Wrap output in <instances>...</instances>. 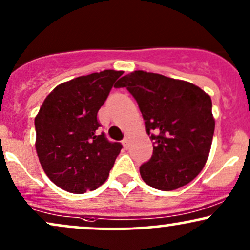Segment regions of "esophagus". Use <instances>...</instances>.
I'll return each instance as SVG.
<instances>
[{"label":"esophagus","mask_w":250,"mask_h":250,"mask_svg":"<svg viewBox=\"0 0 250 250\" xmlns=\"http://www.w3.org/2000/svg\"><path fill=\"white\" fill-rule=\"evenodd\" d=\"M122 144H123V146H125V148H129V144H130V140H129L128 136H125V138H123Z\"/></svg>","instance_id":"1"}]
</instances>
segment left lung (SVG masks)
<instances>
[{
  "mask_svg": "<svg viewBox=\"0 0 250 250\" xmlns=\"http://www.w3.org/2000/svg\"><path fill=\"white\" fill-rule=\"evenodd\" d=\"M115 87L134 96L154 141L151 158L140 167L142 179L161 191L188 184L211 150L215 122L209 95L188 81L144 71L122 77Z\"/></svg>",
  "mask_w": 250,
  "mask_h": 250,
  "instance_id": "1",
  "label": "left lung"
}]
</instances>
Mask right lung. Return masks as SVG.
Wrapping results in <instances>:
<instances>
[{
    "label": "right lung",
    "mask_w": 250,
    "mask_h": 250,
    "mask_svg": "<svg viewBox=\"0 0 250 250\" xmlns=\"http://www.w3.org/2000/svg\"><path fill=\"white\" fill-rule=\"evenodd\" d=\"M122 71L106 70L60 83L46 96L35 119L36 150L57 186L81 194L104 184L122 149L110 142L98 112Z\"/></svg>",
    "instance_id": "1"
}]
</instances>
